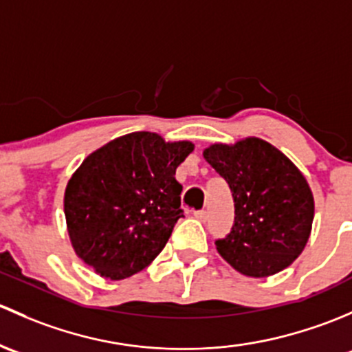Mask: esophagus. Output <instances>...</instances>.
Masks as SVG:
<instances>
[{"label":"esophagus","mask_w":352,"mask_h":352,"mask_svg":"<svg viewBox=\"0 0 352 352\" xmlns=\"http://www.w3.org/2000/svg\"><path fill=\"white\" fill-rule=\"evenodd\" d=\"M195 217H197V219H200V220H206V219H208V212H206L205 208L198 210V212H195Z\"/></svg>","instance_id":"esophagus-1"}]
</instances>
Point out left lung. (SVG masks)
<instances>
[{"instance_id": "1", "label": "left lung", "mask_w": 352, "mask_h": 352, "mask_svg": "<svg viewBox=\"0 0 352 352\" xmlns=\"http://www.w3.org/2000/svg\"><path fill=\"white\" fill-rule=\"evenodd\" d=\"M203 157L229 184L234 226L215 245L245 276L264 278L302 254L314 222V195L305 176L276 147L249 137L215 144Z\"/></svg>"}]
</instances>
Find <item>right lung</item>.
I'll list each match as a JSON object with an SVG mask.
<instances>
[{
  "label": "right lung",
  "instance_id": "1",
  "mask_svg": "<svg viewBox=\"0 0 352 352\" xmlns=\"http://www.w3.org/2000/svg\"><path fill=\"white\" fill-rule=\"evenodd\" d=\"M191 142L151 132L118 137L89 154L64 197L76 254L98 274L123 280L149 266L183 215L176 168Z\"/></svg>",
  "mask_w": 352,
  "mask_h": 352
}]
</instances>
